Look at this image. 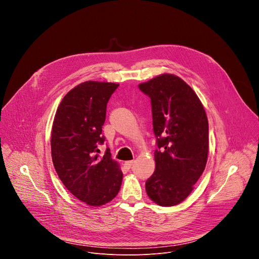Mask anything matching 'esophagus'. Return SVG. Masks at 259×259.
<instances>
[{
	"label": "esophagus",
	"instance_id": "1",
	"mask_svg": "<svg viewBox=\"0 0 259 259\" xmlns=\"http://www.w3.org/2000/svg\"><path fill=\"white\" fill-rule=\"evenodd\" d=\"M133 164H134V161H127V162L124 163V166H125L126 169H130Z\"/></svg>",
	"mask_w": 259,
	"mask_h": 259
}]
</instances>
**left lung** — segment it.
<instances>
[{
	"mask_svg": "<svg viewBox=\"0 0 259 259\" xmlns=\"http://www.w3.org/2000/svg\"><path fill=\"white\" fill-rule=\"evenodd\" d=\"M151 98L158 149L156 169L146 180L152 201L163 207L181 203L194 190L208 157V120L195 91L170 73L138 85Z\"/></svg>",
	"mask_w": 259,
	"mask_h": 259,
	"instance_id": "obj_1",
	"label": "left lung"
}]
</instances>
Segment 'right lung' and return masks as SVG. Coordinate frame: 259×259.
I'll return each mask as SVG.
<instances>
[{
	"label": "right lung",
	"mask_w": 259,
	"mask_h": 259,
	"mask_svg": "<svg viewBox=\"0 0 259 259\" xmlns=\"http://www.w3.org/2000/svg\"><path fill=\"white\" fill-rule=\"evenodd\" d=\"M119 84L87 81L61 100L53 121L51 154L64 187L80 201L101 206L119 193L123 173L109 149L100 155L106 104Z\"/></svg>",
	"instance_id": "obj_1"
}]
</instances>
